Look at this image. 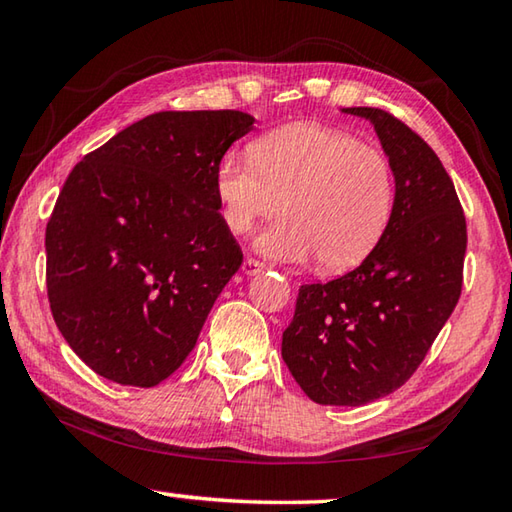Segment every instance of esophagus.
I'll use <instances>...</instances> for the list:
<instances>
[{"mask_svg":"<svg viewBox=\"0 0 512 512\" xmlns=\"http://www.w3.org/2000/svg\"><path fill=\"white\" fill-rule=\"evenodd\" d=\"M264 268L266 266L259 262V259H255V257H246L244 264H241V271H244L246 275H257V273H262Z\"/></svg>","mask_w":512,"mask_h":512,"instance_id":"34e87169","label":"esophagus"}]
</instances>
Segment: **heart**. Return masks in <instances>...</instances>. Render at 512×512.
Listing matches in <instances>:
<instances>
[{
  "mask_svg": "<svg viewBox=\"0 0 512 512\" xmlns=\"http://www.w3.org/2000/svg\"><path fill=\"white\" fill-rule=\"evenodd\" d=\"M214 192L223 223L246 235L277 210L284 216L257 237L275 262H309L341 273L359 266L384 237L395 205L386 153L320 124H289L259 137L250 160L225 155Z\"/></svg>",
  "mask_w": 512,
  "mask_h": 512,
  "instance_id": "heart-1",
  "label": "heart"
}]
</instances>
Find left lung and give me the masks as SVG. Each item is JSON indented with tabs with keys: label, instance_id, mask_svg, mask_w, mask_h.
Listing matches in <instances>:
<instances>
[{
	"label": "left lung",
	"instance_id": "left-lung-1",
	"mask_svg": "<svg viewBox=\"0 0 512 512\" xmlns=\"http://www.w3.org/2000/svg\"><path fill=\"white\" fill-rule=\"evenodd\" d=\"M343 112L375 126L395 176L393 216L354 271L302 284L282 359L309 400L361 406L397 391L452 316L467 225L452 178L418 133L379 108Z\"/></svg>",
	"mask_w": 512,
	"mask_h": 512
}]
</instances>
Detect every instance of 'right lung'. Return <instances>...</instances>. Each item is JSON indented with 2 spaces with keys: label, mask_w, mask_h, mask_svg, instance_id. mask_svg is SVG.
<instances>
[{
  "label": "right lung",
  "mask_w": 512,
  "mask_h": 512,
  "mask_svg": "<svg viewBox=\"0 0 512 512\" xmlns=\"http://www.w3.org/2000/svg\"><path fill=\"white\" fill-rule=\"evenodd\" d=\"M239 110H167L85 155L45 232L60 334L121 386L151 388L194 350L244 253L223 223L216 164L253 128Z\"/></svg>",
  "instance_id": "add662e5"
}]
</instances>
